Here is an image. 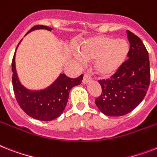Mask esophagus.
Instances as JSON below:
<instances>
[{
  "label": "esophagus",
  "mask_w": 157,
  "mask_h": 157,
  "mask_svg": "<svg viewBox=\"0 0 157 157\" xmlns=\"http://www.w3.org/2000/svg\"><path fill=\"white\" fill-rule=\"evenodd\" d=\"M90 81H91V76H90V75L89 74L84 75V77H83V81H82V82L84 83V84H87V83Z\"/></svg>",
  "instance_id": "1"
}]
</instances>
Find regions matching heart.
I'll return each instance as SVG.
<instances>
[{"label": "heart", "instance_id": "obj_1", "mask_svg": "<svg viewBox=\"0 0 157 157\" xmlns=\"http://www.w3.org/2000/svg\"><path fill=\"white\" fill-rule=\"evenodd\" d=\"M129 47L124 39L107 37H94L81 44L76 58L84 60L94 59V65L101 75L113 74L123 63Z\"/></svg>", "mask_w": 157, "mask_h": 157}]
</instances>
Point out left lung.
Instances as JSON below:
<instances>
[{"label": "left lung", "mask_w": 157, "mask_h": 157, "mask_svg": "<svg viewBox=\"0 0 157 157\" xmlns=\"http://www.w3.org/2000/svg\"><path fill=\"white\" fill-rule=\"evenodd\" d=\"M127 34L128 59L110 78L98 81L102 92L95 103L108 116H122L133 110L144 98L150 85L148 52L138 36L130 30Z\"/></svg>", "instance_id": "1"}]
</instances>
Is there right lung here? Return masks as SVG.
I'll return each instance as SVG.
<instances>
[{
	"label": "right lung",
	"instance_id": "right-lung-1",
	"mask_svg": "<svg viewBox=\"0 0 157 157\" xmlns=\"http://www.w3.org/2000/svg\"><path fill=\"white\" fill-rule=\"evenodd\" d=\"M38 29H45L49 31L52 30L46 25H37L33 26L27 34ZM12 72L13 88L18 105L25 114L41 121L54 120L63 113L68 100L70 90L80 85L83 79V74L77 78H70L65 74H60L56 81L45 90L30 91L22 86L17 78L15 54L12 60Z\"/></svg>",
	"mask_w": 157,
	"mask_h": 157
}]
</instances>
